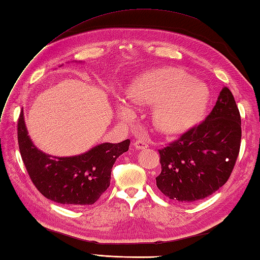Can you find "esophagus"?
I'll list each match as a JSON object with an SVG mask.
<instances>
[{
  "label": "esophagus",
  "mask_w": 260,
  "mask_h": 260,
  "mask_svg": "<svg viewBox=\"0 0 260 260\" xmlns=\"http://www.w3.org/2000/svg\"><path fill=\"white\" fill-rule=\"evenodd\" d=\"M134 146H135V148H137V150H145V148L148 147V144L145 141L139 140L134 143Z\"/></svg>",
  "instance_id": "1"
}]
</instances>
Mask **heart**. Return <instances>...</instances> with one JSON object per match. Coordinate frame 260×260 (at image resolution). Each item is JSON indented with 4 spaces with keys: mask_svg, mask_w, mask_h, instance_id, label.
Returning <instances> with one entry per match:
<instances>
[{
    "mask_svg": "<svg viewBox=\"0 0 260 260\" xmlns=\"http://www.w3.org/2000/svg\"><path fill=\"white\" fill-rule=\"evenodd\" d=\"M128 102L154 105L151 118L164 134H180L201 118L208 101V88L184 70L162 67L137 76L126 91Z\"/></svg>",
    "mask_w": 260,
    "mask_h": 260,
    "instance_id": "obj_1",
    "label": "heart"
}]
</instances>
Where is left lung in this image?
<instances>
[{
	"mask_svg": "<svg viewBox=\"0 0 260 260\" xmlns=\"http://www.w3.org/2000/svg\"><path fill=\"white\" fill-rule=\"evenodd\" d=\"M241 141V119L234 95L223 87L206 119L158 150L164 196L193 202L211 196L230 178Z\"/></svg>",
	"mask_w": 260,
	"mask_h": 260,
	"instance_id": "1",
	"label": "left lung"
}]
</instances>
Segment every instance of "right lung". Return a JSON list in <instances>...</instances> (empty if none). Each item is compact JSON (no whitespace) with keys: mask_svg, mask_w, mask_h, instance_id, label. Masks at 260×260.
<instances>
[{"mask_svg":"<svg viewBox=\"0 0 260 260\" xmlns=\"http://www.w3.org/2000/svg\"><path fill=\"white\" fill-rule=\"evenodd\" d=\"M18 142L22 161L39 192L53 202L76 207L93 204L108 189L113 164L128 151L131 143H104L70 157L47 155L27 135L23 110L18 121Z\"/></svg>","mask_w":260,"mask_h":260,"instance_id":"add662e5","label":"right lung"}]
</instances>
